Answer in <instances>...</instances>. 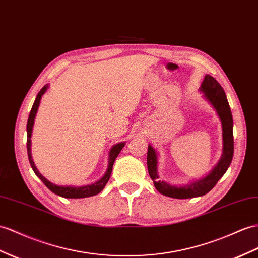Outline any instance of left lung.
I'll use <instances>...</instances> for the list:
<instances>
[{"instance_id":"1","label":"left lung","mask_w":258,"mask_h":258,"mask_svg":"<svg viewBox=\"0 0 258 258\" xmlns=\"http://www.w3.org/2000/svg\"><path fill=\"white\" fill-rule=\"evenodd\" d=\"M201 90L204 92V96L207 100L213 104L216 109L218 115H219L222 124V136H223V154L219 163L216 168L204 179L196 181L189 185L177 187L170 185V184L159 181V176L157 173V155L155 149L148 145L147 151V168L148 173L154 181V185L158 192L164 196H169L172 198H179V200H185V198H192L197 196H203L207 194L209 190L214 188V186L219 181L222 175L226 173L229 166L231 164L233 158L234 142H233V118L231 109L228 102L226 94L223 88L216 79L210 76H205L204 82L202 84Z\"/></svg>"}]
</instances>
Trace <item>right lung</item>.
Here are the masks:
<instances>
[{
  "label": "right lung",
  "instance_id": "add662e5",
  "mask_svg": "<svg viewBox=\"0 0 258 258\" xmlns=\"http://www.w3.org/2000/svg\"><path fill=\"white\" fill-rule=\"evenodd\" d=\"M48 89V85H45L42 87V89L39 91V94L36 97V100L32 104V108L31 111L29 113V117H28V122H27V154H28V159L30 162V166L34 170V172L36 173V175L40 179L43 183L44 185L47 186L51 192H53L54 194L58 195V196H62L65 198H84V197H89V196H94L98 193H100L101 190L104 188L105 184L108 183L110 176H111V172H112V167H113V163L115 161V158L120 154V151L122 150V148L124 147V143L121 144H117L115 146L112 147L111 151H110V158H109V167L107 172H105L104 176L100 181H98L94 184H91V185H86V186H78V187H73V186H58L55 185V184L51 183L50 181H48L45 179L44 176H42V174L39 172L37 170L36 166L34 161H32V158H31V151H30V137H31V132H32V126H34V122H35V116L36 113L38 111V107H39V103H40L41 100V97L42 95L45 92V90Z\"/></svg>",
  "mask_w": 258,
  "mask_h": 258
}]
</instances>
